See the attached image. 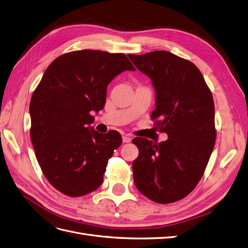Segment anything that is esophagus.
Here are the masks:
<instances>
[{"mask_svg": "<svg viewBox=\"0 0 248 248\" xmlns=\"http://www.w3.org/2000/svg\"><path fill=\"white\" fill-rule=\"evenodd\" d=\"M122 140H123V142H130L131 141V137L128 136V134H123Z\"/></svg>", "mask_w": 248, "mask_h": 248, "instance_id": "obj_1", "label": "esophagus"}]
</instances>
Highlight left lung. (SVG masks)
<instances>
[{
    "instance_id": "8db88e82",
    "label": "left lung",
    "mask_w": 248,
    "mask_h": 248,
    "mask_svg": "<svg viewBox=\"0 0 248 248\" xmlns=\"http://www.w3.org/2000/svg\"><path fill=\"white\" fill-rule=\"evenodd\" d=\"M152 80L160 131L168 140L153 142L136 138L138 158L132 162L134 184L140 193L169 204L190 193L201 180L216 140L214 101L198 67L166 50L128 55Z\"/></svg>"
}]
</instances>
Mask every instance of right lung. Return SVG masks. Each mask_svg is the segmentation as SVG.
<instances>
[{
    "mask_svg": "<svg viewBox=\"0 0 248 248\" xmlns=\"http://www.w3.org/2000/svg\"><path fill=\"white\" fill-rule=\"evenodd\" d=\"M134 67L124 54L84 49L57 58L44 72L30 102L31 140L48 182L68 197L101 185L121 134L93 129V112L104 108L108 85Z\"/></svg>",
    "mask_w": 248,
    "mask_h": 248,
    "instance_id": "right-lung-1",
    "label": "right lung"
}]
</instances>
